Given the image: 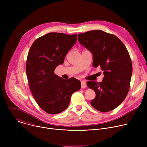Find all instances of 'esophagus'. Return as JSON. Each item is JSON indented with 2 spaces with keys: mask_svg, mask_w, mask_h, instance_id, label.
Segmentation results:
<instances>
[{
  "mask_svg": "<svg viewBox=\"0 0 147 147\" xmlns=\"http://www.w3.org/2000/svg\"><path fill=\"white\" fill-rule=\"evenodd\" d=\"M87 83L86 81H82L81 82V88H85L87 87Z\"/></svg>",
  "mask_w": 147,
  "mask_h": 147,
  "instance_id": "1",
  "label": "esophagus"
}]
</instances>
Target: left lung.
<instances>
[{
  "mask_svg": "<svg viewBox=\"0 0 147 147\" xmlns=\"http://www.w3.org/2000/svg\"><path fill=\"white\" fill-rule=\"evenodd\" d=\"M78 40L92 53L93 67L99 66L104 74L102 82H87L96 94L91 105L102 112L112 111L124 100L130 88L133 67L128 51L116 36L101 30L79 34Z\"/></svg>",
  "mask_w": 147,
  "mask_h": 147,
  "instance_id": "8db88e82",
  "label": "left lung"
}]
</instances>
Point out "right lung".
<instances>
[{
  "label": "right lung",
  "instance_id": "right-lung-1",
  "mask_svg": "<svg viewBox=\"0 0 147 147\" xmlns=\"http://www.w3.org/2000/svg\"><path fill=\"white\" fill-rule=\"evenodd\" d=\"M77 36L48 33L36 39L28 52L26 74L30 88L39 107L49 114L65 111L72 94L81 88L77 79L66 80L54 73L56 66L64 63L66 54L76 42Z\"/></svg>",
  "mask_w": 147,
  "mask_h": 147
}]
</instances>
